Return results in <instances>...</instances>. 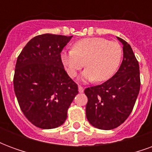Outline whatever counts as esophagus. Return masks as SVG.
I'll list each match as a JSON object with an SVG mask.
<instances>
[{"mask_svg": "<svg viewBox=\"0 0 152 152\" xmlns=\"http://www.w3.org/2000/svg\"><path fill=\"white\" fill-rule=\"evenodd\" d=\"M78 90H79L80 93H83L84 92V88L81 86H78Z\"/></svg>", "mask_w": 152, "mask_h": 152, "instance_id": "1", "label": "esophagus"}]
</instances>
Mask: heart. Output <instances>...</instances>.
<instances>
[{
  "label": "heart",
  "instance_id": "obj_1",
  "mask_svg": "<svg viewBox=\"0 0 152 152\" xmlns=\"http://www.w3.org/2000/svg\"><path fill=\"white\" fill-rule=\"evenodd\" d=\"M123 50L116 41L102 37H88L73 44L72 50L60 54L61 63L70 77H75L83 66L87 80L102 82L110 79L120 66Z\"/></svg>",
  "mask_w": 152,
  "mask_h": 152
}]
</instances>
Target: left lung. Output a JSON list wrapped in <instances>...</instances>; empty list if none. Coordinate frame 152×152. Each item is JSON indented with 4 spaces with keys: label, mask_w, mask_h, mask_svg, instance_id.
Here are the masks:
<instances>
[{
    "label": "left lung",
    "mask_w": 152,
    "mask_h": 152,
    "mask_svg": "<svg viewBox=\"0 0 152 152\" xmlns=\"http://www.w3.org/2000/svg\"><path fill=\"white\" fill-rule=\"evenodd\" d=\"M123 45V61L117 72L101 85L85 89L86 117L93 126L110 130L123 124L133 111L140 89L139 64L131 46Z\"/></svg>",
    "instance_id": "obj_1"
}]
</instances>
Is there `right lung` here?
Wrapping results in <instances>:
<instances>
[{
  "instance_id": "obj_1",
  "label": "right lung",
  "mask_w": 152,
  "mask_h": 152,
  "mask_svg": "<svg viewBox=\"0 0 152 152\" xmlns=\"http://www.w3.org/2000/svg\"><path fill=\"white\" fill-rule=\"evenodd\" d=\"M72 36L42 34L31 39L18 55L14 88L28 121L40 129L65 122L78 86L67 75L60 54Z\"/></svg>"
}]
</instances>
